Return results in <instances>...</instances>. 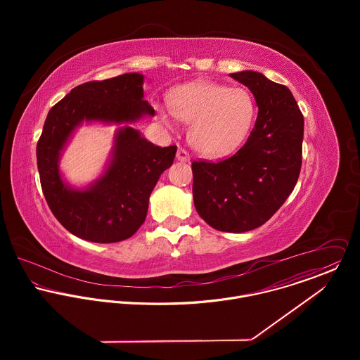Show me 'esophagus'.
Listing matches in <instances>:
<instances>
[{
	"label": "esophagus",
	"instance_id": "esophagus-1",
	"mask_svg": "<svg viewBox=\"0 0 360 360\" xmlns=\"http://www.w3.org/2000/svg\"><path fill=\"white\" fill-rule=\"evenodd\" d=\"M176 158H177V160H180V162H188V160H190V154H188L184 148H179V150H177V154H176Z\"/></svg>",
	"mask_w": 360,
	"mask_h": 360
}]
</instances>
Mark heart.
<instances>
[{
  "instance_id": "obj_1",
  "label": "heart",
  "mask_w": 360,
  "mask_h": 360,
  "mask_svg": "<svg viewBox=\"0 0 360 360\" xmlns=\"http://www.w3.org/2000/svg\"><path fill=\"white\" fill-rule=\"evenodd\" d=\"M170 110H160L165 123L173 116L191 123V146L207 158L234 154L247 140L257 116V103L244 87L195 82L170 94Z\"/></svg>"
}]
</instances>
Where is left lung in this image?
<instances>
[{
  "label": "left lung",
  "mask_w": 360,
  "mask_h": 360,
  "mask_svg": "<svg viewBox=\"0 0 360 360\" xmlns=\"http://www.w3.org/2000/svg\"><path fill=\"white\" fill-rule=\"evenodd\" d=\"M230 76L257 100L255 127L233 156L193 162V195L209 226L244 233L264 224L292 193L302 165L304 116L285 86L254 70Z\"/></svg>",
  "instance_id": "1"
}]
</instances>
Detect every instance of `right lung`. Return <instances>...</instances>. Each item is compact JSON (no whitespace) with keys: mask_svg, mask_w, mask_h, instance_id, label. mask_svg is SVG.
I'll return each mask as SVG.
<instances>
[{"mask_svg":"<svg viewBox=\"0 0 360 360\" xmlns=\"http://www.w3.org/2000/svg\"><path fill=\"white\" fill-rule=\"evenodd\" d=\"M144 76L124 73L75 87L50 109L37 143L40 183L56 220L73 236L91 243L130 238L144 223L150 195L172 166L176 146L158 147L139 130H117L112 159L103 176L86 190H73L60 177L58 162L73 130L83 122L130 123L154 108L144 100Z\"/></svg>","mask_w":360,"mask_h":360,"instance_id":"obj_1","label":"right lung"}]
</instances>
